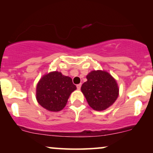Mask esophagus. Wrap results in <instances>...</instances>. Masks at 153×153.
I'll use <instances>...</instances> for the list:
<instances>
[{
    "label": "esophagus",
    "mask_w": 153,
    "mask_h": 153,
    "mask_svg": "<svg viewBox=\"0 0 153 153\" xmlns=\"http://www.w3.org/2000/svg\"><path fill=\"white\" fill-rule=\"evenodd\" d=\"M81 85H82V84H81V83H80V84H78V85H77V89H80V88H81Z\"/></svg>",
    "instance_id": "obj_1"
}]
</instances>
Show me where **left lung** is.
<instances>
[{"mask_svg":"<svg viewBox=\"0 0 153 153\" xmlns=\"http://www.w3.org/2000/svg\"><path fill=\"white\" fill-rule=\"evenodd\" d=\"M87 79L81 91L89 106L96 111H103L115 102L119 89L115 79L108 73L93 71L87 75Z\"/></svg>","mask_w":153,"mask_h":153,"instance_id":"1","label":"left lung"}]
</instances>
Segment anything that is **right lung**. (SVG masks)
<instances>
[{
  "mask_svg": "<svg viewBox=\"0 0 153 153\" xmlns=\"http://www.w3.org/2000/svg\"><path fill=\"white\" fill-rule=\"evenodd\" d=\"M75 89L76 86L70 77L54 71L40 79L36 88V99L44 108L59 111L65 107L69 96Z\"/></svg>",
  "mask_w": 153,
  "mask_h": 153,
  "instance_id": "add662e5",
  "label": "right lung"
}]
</instances>
